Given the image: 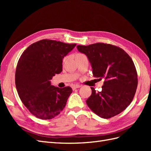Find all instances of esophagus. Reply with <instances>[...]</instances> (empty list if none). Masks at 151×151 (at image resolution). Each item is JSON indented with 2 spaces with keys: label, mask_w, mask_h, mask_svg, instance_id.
<instances>
[{
  "label": "esophagus",
  "mask_w": 151,
  "mask_h": 151,
  "mask_svg": "<svg viewBox=\"0 0 151 151\" xmlns=\"http://www.w3.org/2000/svg\"><path fill=\"white\" fill-rule=\"evenodd\" d=\"M81 85L76 84V85H73V86H72V89H73V90H74V89H77V88H81Z\"/></svg>",
  "instance_id": "1"
}]
</instances>
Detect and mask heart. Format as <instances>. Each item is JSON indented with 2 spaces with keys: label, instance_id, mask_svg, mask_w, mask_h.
<instances>
[{
  "label": "heart",
  "instance_id": "obj_1",
  "mask_svg": "<svg viewBox=\"0 0 151 151\" xmlns=\"http://www.w3.org/2000/svg\"><path fill=\"white\" fill-rule=\"evenodd\" d=\"M84 55V54H83V53H77L76 55V56H79V55Z\"/></svg>",
  "mask_w": 151,
  "mask_h": 151
}]
</instances>
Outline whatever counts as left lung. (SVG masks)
Returning <instances> with one entry per match:
<instances>
[{"label": "left lung", "mask_w": 151, "mask_h": 151, "mask_svg": "<svg viewBox=\"0 0 151 151\" xmlns=\"http://www.w3.org/2000/svg\"><path fill=\"white\" fill-rule=\"evenodd\" d=\"M77 50L88 57L93 76L104 79L101 91L92 93L86 100L89 108L103 118H109L129 106L138 84L137 72L133 60L122 48L111 44L96 43L77 45Z\"/></svg>", "instance_id": "8db88e82"}]
</instances>
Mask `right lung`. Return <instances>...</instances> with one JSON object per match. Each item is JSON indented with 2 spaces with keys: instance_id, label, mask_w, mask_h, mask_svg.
<instances>
[{
  "instance_id": "add662e5",
  "label": "right lung",
  "mask_w": 151,
  "mask_h": 151,
  "mask_svg": "<svg viewBox=\"0 0 151 151\" xmlns=\"http://www.w3.org/2000/svg\"><path fill=\"white\" fill-rule=\"evenodd\" d=\"M76 45L44 39L29 45L21 55L15 75L17 91L36 118L52 119L65 106L72 88H56L50 80L62 71V59Z\"/></svg>"
}]
</instances>
